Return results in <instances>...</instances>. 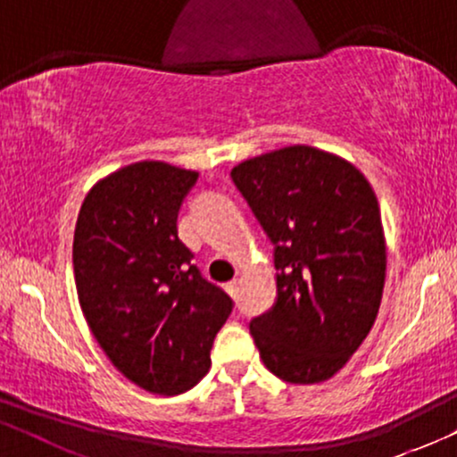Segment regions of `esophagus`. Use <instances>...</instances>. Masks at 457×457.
Listing matches in <instances>:
<instances>
[{
  "label": "esophagus",
  "mask_w": 457,
  "mask_h": 457,
  "mask_svg": "<svg viewBox=\"0 0 457 457\" xmlns=\"http://www.w3.org/2000/svg\"><path fill=\"white\" fill-rule=\"evenodd\" d=\"M225 292H228L229 296H236V292H238V281L232 279V281L225 283Z\"/></svg>",
  "instance_id": "obj_1"
}]
</instances>
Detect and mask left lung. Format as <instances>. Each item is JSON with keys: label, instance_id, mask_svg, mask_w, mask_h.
Returning <instances> with one entry per match:
<instances>
[{"label": "left lung", "instance_id": "8db88e82", "mask_svg": "<svg viewBox=\"0 0 457 457\" xmlns=\"http://www.w3.org/2000/svg\"><path fill=\"white\" fill-rule=\"evenodd\" d=\"M229 176L272 243L275 305L249 324L262 361L292 385L328 380L378 316V199L354 165L312 145L255 156Z\"/></svg>", "mask_w": 457, "mask_h": 457}]
</instances>
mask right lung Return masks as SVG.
I'll use <instances>...</instances> for the list:
<instances>
[{
    "mask_svg": "<svg viewBox=\"0 0 457 457\" xmlns=\"http://www.w3.org/2000/svg\"><path fill=\"white\" fill-rule=\"evenodd\" d=\"M197 171L141 161L83 199L72 266L79 305L109 361L159 395L197 385L234 301L204 279L178 238V212Z\"/></svg>",
    "mask_w": 457,
    "mask_h": 457,
    "instance_id": "add662e5",
    "label": "right lung"
}]
</instances>
